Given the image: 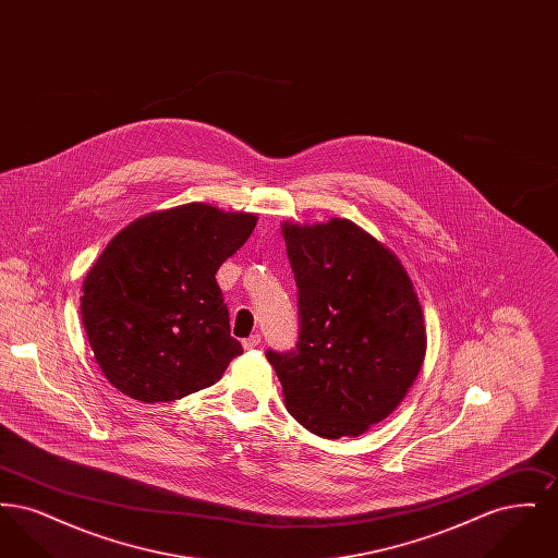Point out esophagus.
<instances>
[{
  "instance_id": "esophagus-1",
  "label": "esophagus",
  "mask_w": 558,
  "mask_h": 558,
  "mask_svg": "<svg viewBox=\"0 0 558 558\" xmlns=\"http://www.w3.org/2000/svg\"><path fill=\"white\" fill-rule=\"evenodd\" d=\"M259 343H262V335H251L248 339L242 341V347H244L246 351H251V349H255Z\"/></svg>"
}]
</instances>
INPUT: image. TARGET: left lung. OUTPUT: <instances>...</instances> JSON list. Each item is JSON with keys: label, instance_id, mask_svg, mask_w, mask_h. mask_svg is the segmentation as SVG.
Listing matches in <instances>:
<instances>
[{"label": "left lung", "instance_id": "8db88e82", "mask_svg": "<svg viewBox=\"0 0 558 558\" xmlns=\"http://www.w3.org/2000/svg\"><path fill=\"white\" fill-rule=\"evenodd\" d=\"M299 289V343L267 351L287 410L326 439L385 421L425 362L423 307L398 255L357 223L284 221Z\"/></svg>", "mask_w": 558, "mask_h": 558}]
</instances>
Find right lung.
Returning <instances> with one entry per match:
<instances>
[{
	"label": "right lung",
	"mask_w": 558,
	"mask_h": 558,
	"mask_svg": "<svg viewBox=\"0 0 558 558\" xmlns=\"http://www.w3.org/2000/svg\"><path fill=\"white\" fill-rule=\"evenodd\" d=\"M257 215L187 203L137 217L83 280L81 322L108 383L144 403L215 385L242 353L215 274Z\"/></svg>",
	"instance_id": "1"
}]
</instances>
